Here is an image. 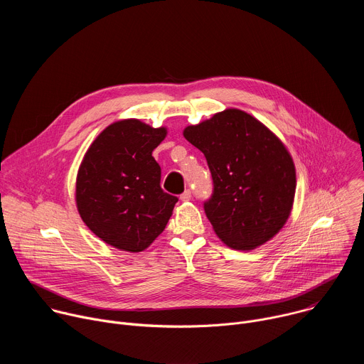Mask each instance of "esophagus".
<instances>
[{
	"mask_svg": "<svg viewBox=\"0 0 364 364\" xmlns=\"http://www.w3.org/2000/svg\"><path fill=\"white\" fill-rule=\"evenodd\" d=\"M180 200H181V201H188V200H191V191H190V190H186V191L180 196Z\"/></svg>",
	"mask_w": 364,
	"mask_h": 364,
	"instance_id": "obj_1",
	"label": "esophagus"
}]
</instances>
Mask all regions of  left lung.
I'll use <instances>...</instances> for the list:
<instances>
[{"mask_svg": "<svg viewBox=\"0 0 364 364\" xmlns=\"http://www.w3.org/2000/svg\"><path fill=\"white\" fill-rule=\"evenodd\" d=\"M184 138L198 148L213 178L204 212L216 235L236 250H252L287 223L296 177L291 154L262 122L226 109L190 125Z\"/></svg>", "mask_w": 364, "mask_h": 364, "instance_id": "left-lung-1", "label": "left lung"}]
</instances>
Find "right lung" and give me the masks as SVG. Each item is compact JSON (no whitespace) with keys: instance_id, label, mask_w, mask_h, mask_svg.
Here are the masks:
<instances>
[{"instance_id":"add662e5","label":"right lung","mask_w":364,"mask_h":364,"mask_svg":"<svg viewBox=\"0 0 364 364\" xmlns=\"http://www.w3.org/2000/svg\"><path fill=\"white\" fill-rule=\"evenodd\" d=\"M167 129L124 119L103 129L86 151L76 178V205L103 242L127 252L146 249L166 229L178 198L161 186L152 151Z\"/></svg>"}]
</instances>
